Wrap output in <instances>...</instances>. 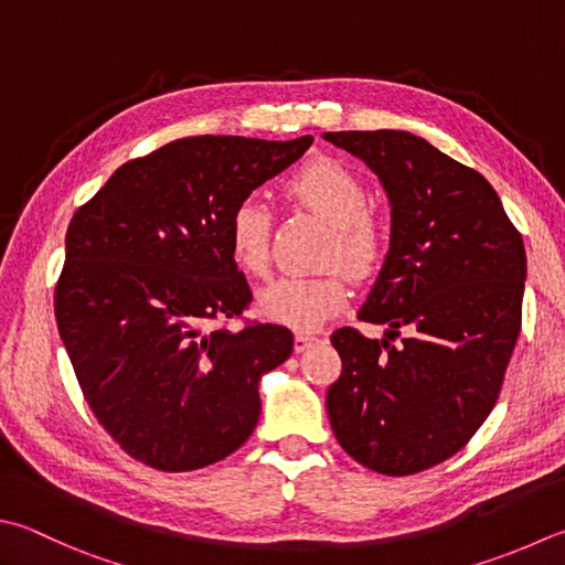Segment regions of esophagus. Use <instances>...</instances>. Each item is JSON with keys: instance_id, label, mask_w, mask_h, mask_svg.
Returning <instances> with one entry per match:
<instances>
[{"instance_id": "34e87169", "label": "esophagus", "mask_w": 565, "mask_h": 565, "mask_svg": "<svg viewBox=\"0 0 565 565\" xmlns=\"http://www.w3.org/2000/svg\"><path fill=\"white\" fill-rule=\"evenodd\" d=\"M317 342H319V339H317L315 334H310V332H297V334H295V351H297V354H302L305 349H310V347L317 344Z\"/></svg>"}]
</instances>
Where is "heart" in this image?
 Wrapping results in <instances>:
<instances>
[{
  "mask_svg": "<svg viewBox=\"0 0 565 565\" xmlns=\"http://www.w3.org/2000/svg\"><path fill=\"white\" fill-rule=\"evenodd\" d=\"M285 196L295 206L312 211L332 226L324 243L322 263L342 265L351 278L374 273L386 236L369 214V189L356 172L339 159H312L287 179ZM228 246L238 268L265 275L270 263V209L258 196H243L228 216ZM349 300L347 275L332 268L319 275H285L258 295L260 312L295 329H317L334 317Z\"/></svg>",
  "mask_w": 565,
  "mask_h": 565,
  "instance_id": "obj_1",
  "label": "heart"
}]
</instances>
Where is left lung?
<instances>
[{"instance_id": "8db88e82", "label": "left lung", "mask_w": 565, "mask_h": 565, "mask_svg": "<svg viewBox=\"0 0 565 565\" xmlns=\"http://www.w3.org/2000/svg\"><path fill=\"white\" fill-rule=\"evenodd\" d=\"M386 191L391 246L361 322L332 344L342 376L327 413L342 448L403 477L448 460L492 413L521 329L526 250L497 191L475 169L403 130L324 132ZM401 331L407 337L393 348Z\"/></svg>"}]
</instances>
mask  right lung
Masks as SVG:
<instances>
[{"mask_svg":"<svg viewBox=\"0 0 565 565\" xmlns=\"http://www.w3.org/2000/svg\"><path fill=\"white\" fill-rule=\"evenodd\" d=\"M310 145L184 137L122 164L71 218L58 334L95 418L135 460L191 472L255 430L260 379L292 354V332L216 327L253 300L228 216Z\"/></svg>","mask_w":565,"mask_h":565,"instance_id":"right-lung-1","label":"right lung"}]
</instances>
